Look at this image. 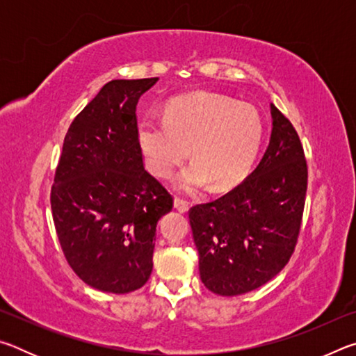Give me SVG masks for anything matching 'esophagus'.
I'll return each instance as SVG.
<instances>
[{
  "mask_svg": "<svg viewBox=\"0 0 356 356\" xmlns=\"http://www.w3.org/2000/svg\"><path fill=\"white\" fill-rule=\"evenodd\" d=\"M174 207H176L179 212H182V213H185L186 210L190 209V204H188V201H185L184 197H179V196H176L174 197Z\"/></svg>",
  "mask_w": 356,
  "mask_h": 356,
  "instance_id": "obj_1",
  "label": "esophagus"
}]
</instances>
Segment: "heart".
<instances>
[{
  "label": "heart",
  "instance_id": "obj_1",
  "mask_svg": "<svg viewBox=\"0 0 356 356\" xmlns=\"http://www.w3.org/2000/svg\"><path fill=\"white\" fill-rule=\"evenodd\" d=\"M264 135L254 106L216 94L185 95L170 102L165 119L146 116L138 125L144 161L170 179L188 154L195 160L176 177V186L196 193L212 184L222 191L246 177Z\"/></svg>",
  "mask_w": 356,
  "mask_h": 356
}]
</instances>
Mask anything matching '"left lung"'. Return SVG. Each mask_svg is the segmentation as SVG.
<instances>
[{
	"instance_id": "left-lung-1",
	"label": "left lung",
	"mask_w": 356,
	"mask_h": 356,
	"mask_svg": "<svg viewBox=\"0 0 356 356\" xmlns=\"http://www.w3.org/2000/svg\"><path fill=\"white\" fill-rule=\"evenodd\" d=\"M273 130L256 170L215 201L188 210L209 291L236 297L264 286L293 254L303 220L308 163L291 120L272 105Z\"/></svg>"
}]
</instances>
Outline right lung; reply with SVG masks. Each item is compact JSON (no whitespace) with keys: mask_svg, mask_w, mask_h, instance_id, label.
I'll return each instance as SVG.
<instances>
[{"mask_svg":"<svg viewBox=\"0 0 356 356\" xmlns=\"http://www.w3.org/2000/svg\"><path fill=\"white\" fill-rule=\"evenodd\" d=\"M159 78L113 80L76 114L51 185L53 221L78 278L129 293L152 273L156 222L172 196L146 171L136 105Z\"/></svg>","mask_w":356,"mask_h":356,"instance_id":"1","label":"right lung"}]
</instances>
